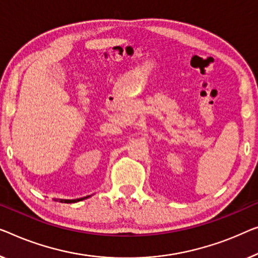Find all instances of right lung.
Segmentation results:
<instances>
[{
    "label": "right lung",
    "instance_id": "obj_1",
    "mask_svg": "<svg viewBox=\"0 0 258 258\" xmlns=\"http://www.w3.org/2000/svg\"><path fill=\"white\" fill-rule=\"evenodd\" d=\"M90 196H87V197H82V198H78V199H54L55 202H60V203H66V204H72V203H78L83 201V199L89 198Z\"/></svg>",
    "mask_w": 258,
    "mask_h": 258
}]
</instances>
